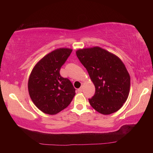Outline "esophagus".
<instances>
[{
	"label": "esophagus",
	"mask_w": 153,
	"mask_h": 153,
	"mask_svg": "<svg viewBox=\"0 0 153 153\" xmlns=\"http://www.w3.org/2000/svg\"><path fill=\"white\" fill-rule=\"evenodd\" d=\"M82 90H83V89H82V87H81L80 88H79L78 89H77V91L80 93V92H82Z\"/></svg>",
	"instance_id": "obj_1"
}]
</instances>
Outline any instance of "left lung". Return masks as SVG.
<instances>
[{"mask_svg": "<svg viewBox=\"0 0 153 153\" xmlns=\"http://www.w3.org/2000/svg\"><path fill=\"white\" fill-rule=\"evenodd\" d=\"M76 55L95 87V95L89 99L91 106L105 115L118 111L130 89V76L123 62L99 47L80 48Z\"/></svg>", "mask_w": 153, "mask_h": 153, "instance_id": "obj_1", "label": "left lung"}]
</instances>
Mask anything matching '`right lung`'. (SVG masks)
Listing matches in <instances>:
<instances>
[{
  "mask_svg": "<svg viewBox=\"0 0 153 153\" xmlns=\"http://www.w3.org/2000/svg\"><path fill=\"white\" fill-rule=\"evenodd\" d=\"M71 51V48H60L45 55L29 77L28 91L32 101L47 114H56L66 108L76 95L72 83L60 74Z\"/></svg>",
  "mask_w": 153,
  "mask_h": 153,
  "instance_id": "add662e5",
  "label": "right lung"
}]
</instances>
